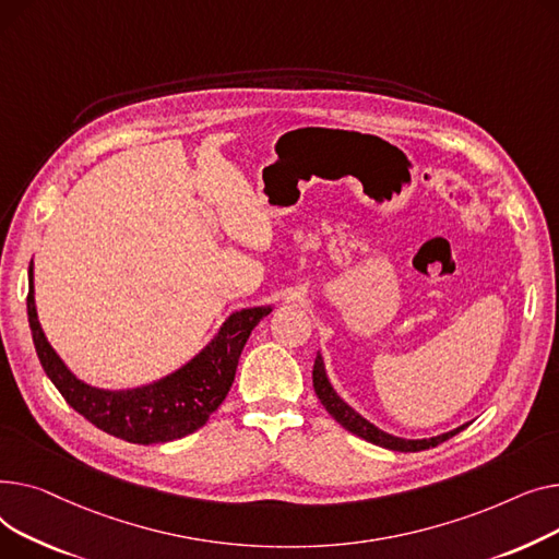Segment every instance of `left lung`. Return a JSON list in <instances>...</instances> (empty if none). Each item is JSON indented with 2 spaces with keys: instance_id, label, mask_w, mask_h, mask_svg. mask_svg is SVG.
<instances>
[{
  "instance_id": "8db88e82",
  "label": "left lung",
  "mask_w": 559,
  "mask_h": 559,
  "mask_svg": "<svg viewBox=\"0 0 559 559\" xmlns=\"http://www.w3.org/2000/svg\"><path fill=\"white\" fill-rule=\"evenodd\" d=\"M313 388H316V395L320 400V404L326 408V413H330L343 429H347L349 433L364 438L377 447H383V449H390V451H424V449H431V447H438L442 444L444 440L453 438L455 433H461L463 429H467V424H461L457 429L453 431H447V433H440V436H433V438H419V440H411V438H400V436H392V433H385L381 431L379 426H374L370 419H366L360 413H356L341 395L334 390L330 377H326V370H324V360H322V354L318 352L316 354V364H313Z\"/></svg>"
}]
</instances>
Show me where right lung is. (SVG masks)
Listing matches in <instances>:
<instances>
[{"label": "right lung", "instance_id": "right-lung-1", "mask_svg": "<svg viewBox=\"0 0 559 559\" xmlns=\"http://www.w3.org/2000/svg\"><path fill=\"white\" fill-rule=\"evenodd\" d=\"M271 311V307L233 311L218 326L216 336L167 377L138 388H96L81 381L49 345L36 309L33 261L28 266V326L47 377L64 402L90 419L96 429L133 444L171 442L199 431L227 397L246 341L259 320Z\"/></svg>", "mask_w": 559, "mask_h": 559}]
</instances>
